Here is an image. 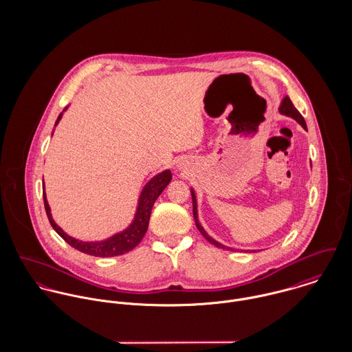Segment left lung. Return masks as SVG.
Wrapping results in <instances>:
<instances>
[{
    "instance_id": "1",
    "label": "left lung",
    "mask_w": 352,
    "mask_h": 352,
    "mask_svg": "<svg viewBox=\"0 0 352 352\" xmlns=\"http://www.w3.org/2000/svg\"><path fill=\"white\" fill-rule=\"evenodd\" d=\"M279 112H280L282 115H286V116H289V118H293L298 124H301L302 127H303L305 130H307L305 119L302 118L301 113H300V112H298V109L294 107V104L292 102L289 96H286V98L282 100V102H280V105H279ZM191 197H192V212H194V219H195L197 228H198V230L201 232V236H203V237H204L210 244L215 245L217 248L230 251L232 248L225 247L223 244H221V243L215 241V240H214L212 237H210V236L207 234V232L203 229V226H201V222H199V217H198V201H197V195H195V191H194L192 188H191Z\"/></svg>"
}]
</instances>
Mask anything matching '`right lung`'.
I'll list each match as a JSON object with an SVG mask.
<instances>
[{"label":"right lung","mask_w":352,"mask_h":352,"mask_svg":"<svg viewBox=\"0 0 352 352\" xmlns=\"http://www.w3.org/2000/svg\"><path fill=\"white\" fill-rule=\"evenodd\" d=\"M69 108L65 107V109L59 113V116L55 120V127L59 123V120L62 119L63 112ZM54 134V131H52ZM51 134V135H52ZM172 180V172L170 169H165L160 173H157L155 176H153L151 180L144 186L138 203H137V208H135V214L133 221L130 222V225L104 239V240H98V241H82L78 239H74L72 236H69L52 218L51 214L50 204L47 201V195H46V190H45V182H43V199H45V208H46V214L47 218L50 221V225L52 229L73 248H76L77 251L84 252L87 254L91 256H98V257H113V256H119L123 253L134 250L144 239L148 226H149V219H151V208L154 201H157V198L161 195V192L166 188V186L170 183Z\"/></svg>","instance_id":"1"}]
</instances>
